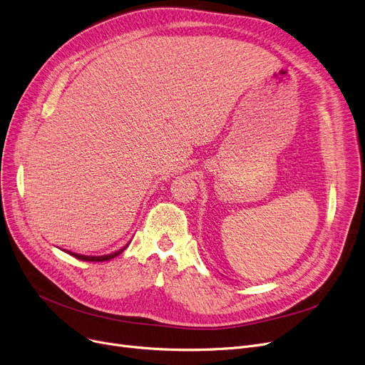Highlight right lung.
Instances as JSON below:
<instances>
[{
  "label": "right lung",
  "instance_id": "1",
  "mask_svg": "<svg viewBox=\"0 0 365 365\" xmlns=\"http://www.w3.org/2000/svg\"><path fill=\"white\" fill-rule=\"evenodd\" d=\"M125 248H127V245H125L124 248H121V250L115 252V253H112V255H106V256H84V255H76V253H71V252H66V253H69L71 256H73V257H76V259L84 260V262H105V260H110V259H113L115 256L121 255V253L125 250Z\"/></svg>",
  "mask_w": 365,
  "mask_h": 365
}]
</instances>
